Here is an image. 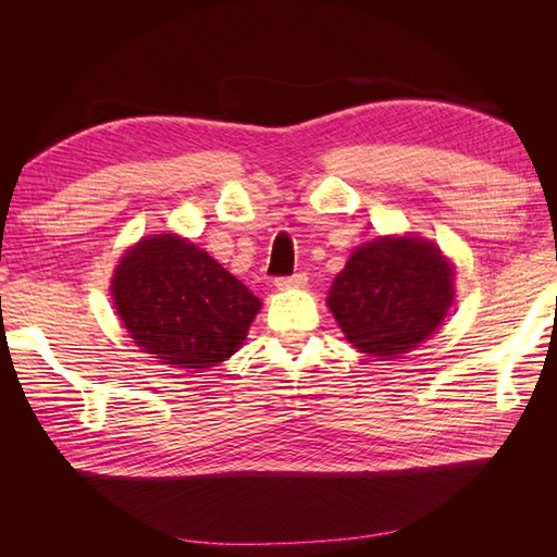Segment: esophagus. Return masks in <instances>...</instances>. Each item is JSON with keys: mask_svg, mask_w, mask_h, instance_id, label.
<instances>
[{"mask_svg": "<svg viewBox=\"0 0 557 557\" xmlns=\"http://www.w3.org/2000/svg\"><path fill=\"white\" fill-rule=\"evenodd\" d=\"M307 274H295V276H288V278H276L274 281V288L276 290H295V288H305L307 285Z\"/></svg>", "mask_w": 557, "mask_h": 557, "instance_id": "34e87169", "label": "esophagus"}]
</instances>
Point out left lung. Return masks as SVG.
<instances>
[{
    "label": "left lung",
    "mask_w": 557,
    "mask_h": 557,
    "mask_svg": "<svg viewBox=\"0 0 557 557\" xmlns=\"http://www.w3.org/2000/svg\"><path fill=\"white\" fill-rule=\"evenodd\" d=\"M455 299V264L413 232L360 244L334 276L325 305L346 342L381 362L425 344Z\"/></svg>",
    "instance_id": "obj_1"
}]
</instances>
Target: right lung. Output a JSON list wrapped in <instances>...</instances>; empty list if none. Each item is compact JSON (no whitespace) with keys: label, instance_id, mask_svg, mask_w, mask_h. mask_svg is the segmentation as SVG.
<instances>
[{"label":"right lung","instance_id":"obj_1","mask_svg":"<svg viewBox=\"0 0 557 557\" xmlns=\"http://www.w3.org/2000/svg\"><path fill=\"white\" fill-rule=\"evenodd\" d=\"M109 293L129 339L160 364L190 374L232 358L262 309L237 276L172 230L132 244Z\"/></svg>","mask_w":557,"mask_h":557}]
</instances>
